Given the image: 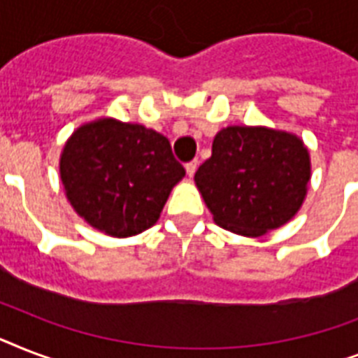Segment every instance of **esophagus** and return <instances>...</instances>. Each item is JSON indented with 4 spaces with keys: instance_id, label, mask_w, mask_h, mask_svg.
<instances>
[{
    "instance_id": "1",
    "label": "esophagus",
    "mask_w": 358,
    "mask_h": 358,
    "mask_svg": "<svg viewBox=\"0 0 358 358\" xmlns=\"http://www.w3.org/2000/svg\"><path fill=\"white\" fill-rule=\"evenodd\" d=\"M196 167H199V162H189V163H185V173H187V176H193V174L196 173Z\"/></svg>"
}]
</instances>
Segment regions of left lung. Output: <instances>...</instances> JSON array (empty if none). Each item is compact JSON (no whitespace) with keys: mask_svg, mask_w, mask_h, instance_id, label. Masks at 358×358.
I'll list each match as a JSON object with an SVG mask.
<instances>
[{"mask_svg":"<svg viewBox=\"0 0 358 358\" xmlns=\"http://www.w3.org/2000/svg\"><path fill=\"white\" fill-rule=\"evenodd\" d=\"M310 182V156L294 134L266 126H229L215 135L212 157L195 184L213 221L258 238L299 212Z\"/></svg>","mask_w":358,"mask_h":358,"instance_id":"obj_1","label":"left lung"}]
</instances>
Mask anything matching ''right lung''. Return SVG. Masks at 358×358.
Segmentation results:
<instances>
[{
  "instance_id": "obj_1",
  "label": "right lung",
  "mask_w": 358,
  "mask_h": 358,
  "mask_svg": "<svg viewBox=\"0 0 358 358\" xmlns=\"http://www.w3.org/2000/svg\"><path fill=\"white\" fill-rule=\"evenodd\" d=\"M59 173L80 217L103 234L128 238L156 224L185 169L165 135L141 124L98 119L70 135Z\"/></svg>"
}]
</instances>
